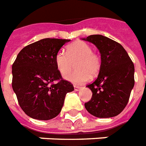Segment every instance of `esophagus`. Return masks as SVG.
Listing matches in <instances>:
<instances>
[{
	"instance_id": "1",
	"label": "esophagus",
	"mask_w": 146,
	"mask_h": 146,
	"mask_svg": "<svg viewBox=\"0 0 146 146\" xmlns=\"http://www.w3.org/2000/svg\"><path fill=\"white\" fill-rule=\"evenodd\" d=\"M73 86H74V89H75V91H79V90L81 89V87L79 86H76V85H74Z\"/></svg>"
}]
</instances>
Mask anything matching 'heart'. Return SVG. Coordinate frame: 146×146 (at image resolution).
I'll list each match as a JSON object with an SVG mask.
<instances>
[{
	"instance_id": "1",
	"label": "heart",
	"mask_w": 146,
	"mask_h": 146,
	"mask_svg": "<svg viewBox=\"0 0 146 146\" xmlns=\"http://www.w3.org/2000/svg\"><path fill=\"white\" fill-rule=\"evenodd\" d=\"M77 70L65 76L67 81L75 84H82L89 81L90 75L95 76L101 68V58L93 51L92 47L86 42L77 41L66 48V53L60 50L55 57L57 70L63 76L68 74L73 63Z\"/></svg>"
}]
</instances>
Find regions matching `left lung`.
Segmentation results:
<instances>
[{
	"instance_id": "left-lung-1",
	"label": "left lung",
	"mask_w": 146,
	"mask_h": 146,
	"mask_svg": "<svg viewBox=\"0 0 146 146\" xmlns=\"http://www.w3.org/2000/svg\"><path fill=\"white\" fill-rule=\"evenodd\" d=\"M82 39L95 44L101 54L98 76L86 86L92 97L85 108L96 117H115L127 106L133 89V63L121 44L106 36L92 35Z\"/></svg>"
}]
</instances>
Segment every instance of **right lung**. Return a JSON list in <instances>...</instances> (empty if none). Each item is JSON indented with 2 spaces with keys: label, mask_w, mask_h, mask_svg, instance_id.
I'll list each match as a JSON object with an SVG mask.
<instances>
[{
  "label": "right lung",
  "mask_w": 146,
  "mask_h": 146,
  "mask_svg": "<svg viewBox=\"0 0 146 146\" xmlns=\"http://www.w3.org/2000/svg\"><path fill=\"white\" fill-rule=\"evenodd\" d=\"M69 39L43 38L26 46L12 66V87L19 106L30 117L48 120L57 117L66 93L74 90L62 79L55 57ZM59 80L57 84L53 82Z\"/></svg>",
  "instance_id": "1"
}]
</instances>
